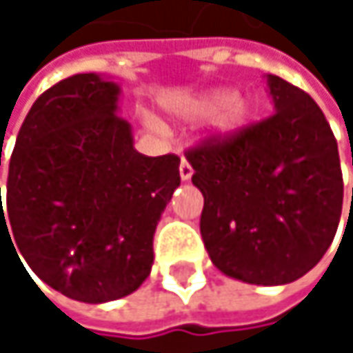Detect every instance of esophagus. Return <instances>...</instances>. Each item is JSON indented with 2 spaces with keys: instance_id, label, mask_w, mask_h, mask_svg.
Returning a JSON list of instances; mask_svg holds the SVG:
<instances>
[{
  "instance_id": "esophagus-1",
  "label": "esophagus",
  "mask_w": 353,
  "mask_h": 353,
  "mask_svg": "<svg viewBox=\"0 0 353 353\" xmlns=\"http://www.w3.org/2000/svg\"><path fill=\"white\" fill-rule=\"evenodd\" d=\"M194 174V170H192V165L188 163V159L185 157H181V161H179V177L183 179V181H188L190 177Z\"/></svg>"
}]
</instances>
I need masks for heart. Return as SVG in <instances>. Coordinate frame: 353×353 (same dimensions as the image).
I'll use <instances>...</instances> for the list:
<instances>
[{
    "label": "heart",
    "instance_id": "b5f03b06",
    "mask_svg": "<svg viewBox=\"0 0 353 353\" xmlns=\"http://www.w3.org/2000/svg\"><path fill=\"white\" fill-rule=\"evenodd\" d=\"M168 108L179 120H196L210 114L208 128L214 137L221 139L239 134L251 124L255 116V104L249 98L233 96V92L225 88L202 92L194 98L181 100Z\"/></svg>",
    "mask_w": 353,
    "mask_h": 353
}]
</instances>
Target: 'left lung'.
<instances>
[{
    "mask_svg": "<svg viewBox=\"0 0 353 353\" xmlns=\"http://www.w3.org/2000/svg\"><path fill=\"white\" fill-rule=\"evenodd\" d=\"M274 114L235 137L188 151L204 196L200 233L212 263L257 286L313 270L339 225L343 179L337 141L315 100L268 75ZM353 163V161H352Z\"/></svg>",
    "mask_w": 353,
    "mask_h": 353,
    "instance_id": "obj_1",
    "label": "left lung"
}]
</instances>
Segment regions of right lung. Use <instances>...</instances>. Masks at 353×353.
<instances>
[{
  "instance_id": "obj_1",
  "label": "right lung",
  "mask_w": 353,
  "mask_h": 353,
  "mask_svg": "<svg viewBox=\"0 0 353 353\" xmlns=\"http://www.w3.org/2000/svg\"><path fill=\"white\" fill-rule=\"evenodd\" d=\"M118 98L120 85L96 73L46 90L18 132L6 210L0 200V231L14 233L36 276L94 305L151 274L153 235L179 185V157L141 155Z\"/></svg>"
}]
</instances>
